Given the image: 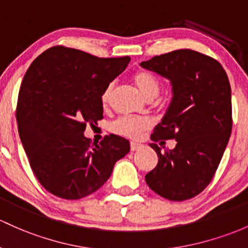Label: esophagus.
Listing matches in <instances>:
<instances>
[{"mask_svg": "<svg viewBox=\"0 0 248 248\" xmlns=\"http://www.w3.org/2000/svg\"><path fill=\"white\" fill-rule=\"evenodd\" d=\"M130 148H131V151H136V150H140V148H143V145L140 144V143L131 142L130 143Z\"/></svg>", "mask_w": 248, "mask_h": 248, "instance_id": "obj_1", "label": "esophagus"}]
</instances>
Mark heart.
Returning <instances> with one entry per match:
<instances>
[{
    "instance_id": "heart-1",
    "label": "heart",
    "mask_w": 248,
    "mask_h": 248,
    "mask_svg": "<svg viewBox=\"0 0 248 248\" xmlns=\"http://www.w3.org/2000/svg\"><path fill=\"white\" fill-rule=\"evenodd\" d=\"M136 87L140 94L149 99L155 98L159 92V81L153 73L146 71L136 72L132 77ZM113 91V84H108L104 90L102 94V104L104 106L108 105L111 94ZM150 127V121L148 118H140V117H121L111 125V129L116 134L126 136L130 138H138L142 136L144 131Z\"/></svg>"
}]
</instances>
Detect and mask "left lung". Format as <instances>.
Instances as JSON below:
<instances>
[{
    "instance_id": "obj_1",
    "label": "left lung",
    "mask_w": 248,
    "mask_h": 248,
    "mask_svg": "<svg viewBox=\"0 0 248 248\" xmlns=\"http://www.w3.org/2000/svg\"><path fill=\"white\" fill-rule=\"evenodd\" d=\"M140 66L171 85V102L151 140L177 142L164 153L155 143L149 144L156 151L158 163L146 174V185L162 198L185 201L209 185L231 137L228 77L217 60L191 49L157 55Z\"/></svg>"
}]
</instances>
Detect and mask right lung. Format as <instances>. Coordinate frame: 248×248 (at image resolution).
I'll list each match as a JSON object with an SVG mask.
<instances>
[{"instance_id":"right-lung-1","label":"right lung","mask_w":248,"mask_h":248,"mask_svg":"<svg viewBox=\"0 0 248 248\" xmlns=\"http://www.w3.org/2000/svg\"><path fill=\"white\" fill-rule=\"evenodd\" d=\"M130 62L129 57H93L57 46L31 62L18 92V135L31 169L54 195L78 200L98 190L130 142L106 136L91 146L86 123L103 118L102 94Z\"/></svg>"}]
</instances>
